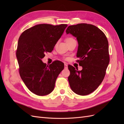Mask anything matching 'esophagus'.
I'll return each mask as SVG.
<instances>
[{
  "label": "esophagus",
  "instance_id": "esophagus-1",
  "mask_svg": "<svg viewBox=\"0 0 124 124\" xmlns=\"http://www.w3.org/2000/svg\"><path fill=\"white\" fill-rule=\"evenodd\" d=\"M64 67H65V69H67V68H68V65H67L66 63H65Z\"/></svg>",
  "mask_w": 124,
  "mask_h": 124
}]
</instances>
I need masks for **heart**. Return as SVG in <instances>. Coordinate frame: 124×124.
I'll return each mask as SVG.
<instances>
[{
	"instance_id": "heart-1",
	"label": "heart",
	"mask_w": 124,
	"mask_h": 124,
	"mask_svg": "<svg viewBox=\"0 0 124 124\" xmlns=\"http://www.w3.org/2000/svg\"><path fill=\"white\" fill-rule=\"evenodd\" d=\"M75 39L73 38L72 37H67V38L65 39V41H66V43L67 44V43H68L71 42V41H73Z\"/></svg>"
}]
</instances>
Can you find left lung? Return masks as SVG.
Masks as SVG:
<instances>
[{"mask_svg":"<svg viewBox=\"0 0 124 124\" xmlns=\"http://www.w3.org/2000/svg\"><path fill=\"white\" fill-rule=\"evenodd\" d=\"M66 33L76 37L78 44L76 62L82 70L68 65V77L72 91L79 95L89 94L102 83L110 62L108 43L103 32L96 26L81 23L71 25Z\"/></svg>","mask_w":124,"mask_h":124,"instance_id":"8db88e82","label":"left lung"}]
</instances>
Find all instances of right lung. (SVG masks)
<instances>
[{"instance_id": "obj_1", "label": "right lung", "mask_w": 124, "mask_h": 124, "mask_svg": "<svg viewBox=\"0 0 124 124\" xmlns=\"http://www.w3.org/2000/svg\"><path fill=\"white\" fill-rule=\"evenodd\" d=\"M67 26L38 24L25 30L18 39L16 56L20 77L37 95H46L53 91L56 78L64 68L61 61H55L48 66L41 59L53 50Z\"/></svg>"}]
</instances>
